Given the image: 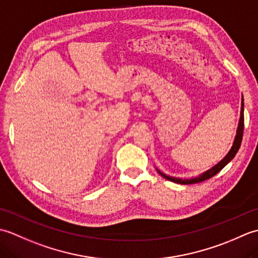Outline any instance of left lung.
Returning <instances> with one entry per match:
<instances>
[{
  "instance_id": "obj_1",
  "label": "left lung",
  "mask_w": 258,
  "mask_h": 258,
  "mask_svg": "<svg viewBox=\"0 0 258 258\" xmlns=\"http://www.w3.org/2000/svg\"><path fill=\"white\" fill-rule=\"evenodd\" d=\"M243 132H244V100H243V97H242V106H240V117H239V123H238L236 136H235V140H234V143H233L232 149L229 150V152L227 153L226 156L224 157L221 162H218L215 166H213L212 168L208 169V171L202 173L200 176L189 178V179H183V178H178V177L168 176V175L162 173L160 169H157V168H156V171L164 178H166L167 180H171V182L177 183V184H195V183H200V182H203V180H206L208 178H211V177L214 176V175H216L218 172H220L221 169H223L224 167H225L227 164L231 162L233 158L235 157V155H236V153L239 150L240 143H242Z\"/></svg>"
}]
</instances>
